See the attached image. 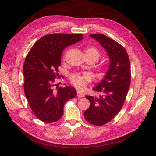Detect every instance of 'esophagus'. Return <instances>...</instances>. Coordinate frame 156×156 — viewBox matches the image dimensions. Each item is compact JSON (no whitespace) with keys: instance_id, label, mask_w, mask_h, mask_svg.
Listing matches in <instances>:
<instances>
[{"instance_id":"34e87169","label":"esophagus","mask_w":156,"mask_h":156,"mask_svg":"<svg viewBox=\"0 0 156 156\" xmlns=\"http://www.w3.org/2000/svg\"><path fill=\"white\" fill-rule=\"evenodd\" d=\"M77 96H78V98H81V97H84V95H83V94L82 92H81L80 91H78L77 92Z\"/></svg>"}]
</instances>
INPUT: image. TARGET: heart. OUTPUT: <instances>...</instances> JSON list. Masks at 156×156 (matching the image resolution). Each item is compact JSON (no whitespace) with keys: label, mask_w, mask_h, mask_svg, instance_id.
Here are the masks:
<instances>
[{"label":"heart","mask_w":156,"mask_h":156,"mask_svg":"<svg viewBox=\"0 0 156 156\" xmlns=\"http://www.w3.org/2000/svg\"><path fill=\"white\" fill-rule=\"evenodd\" d=\"M85 55L92 57L95 61L99 60L101 56L99 51L93 46H88L85 48ZM70 79L71 83L75 87L79 90H84L87 86V83L90 81V76L88 74H83V75L73 74L71 76Z\"/></svg>","instance_id":"obj_1"}]
</instances>
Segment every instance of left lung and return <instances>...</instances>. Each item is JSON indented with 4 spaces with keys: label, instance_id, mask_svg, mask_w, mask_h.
Wrapping results in <instances>:
<instances>
[{
    "label": "left lung",
    "instance_id": "obj_1",
    "mask_svg": "<svg viewBox=\"0 0 156 156\" xmlns=\"http://www.w3.org/2000/svg\"><path fill=\"white\" fill-rule=\"evenodd\" d=\"M102 46L109 57V66L101 82L93 88L104 95L94 97L87 95L90 102L84 112L90 123L102 126L115 117L123 105L131 81L130 62L124 47L103 34L89 35Z\"/></svg>",
    "mask_w": 156,
    "mask_h": 156
}]
</instances>
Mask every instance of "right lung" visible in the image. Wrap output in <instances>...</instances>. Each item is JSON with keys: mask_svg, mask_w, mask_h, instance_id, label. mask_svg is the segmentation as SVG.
I'll list each match as a JSON object with an SVG mask.
<instances>
[{"mask_svg": "<svg viewBox=\"0 0 156 156\" xmlns=\"http://www.w3.org/2000/svg\"><path fill=\"white\" fill-rule=\"evenodd\" d=\"M83 38L81 34H53L40 38L33 45L23 66L24 90L31 110L45 122L58 121L66 102L76 95L72 86L54 88L64 49Z\"/></svg>", "mask_w": 156, "mask_h": 156, "instance_id": "add662e5", "label": "right lung"}]
</instances>
